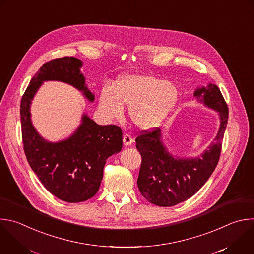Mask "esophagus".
Returning <instances> with one entry per match:
<instances>
[{
	"label": "esophagus",
	"mask_w": 254,
	"mask_h": 254,
	"mask_svg": "<svg viewBox=\"0 0 254 254\" xmlns=\"http://www.w3.org/2000/svg\"><path fill=\"white\" fill-rule=\"evenodd\" d=\"M123 141H124V144H125L126 146H128V145H130V144L133 142V138L131 137V135L126 133V134L124 135V137H123Z\"/></svg>",
	"instance_id": "obj_1"
}]
</instances>
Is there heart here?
Segmentation results:
<instances>
[{"instance_id":"heart-1","label":"heart","mask_w":254,"mask_h":254,"mask_svg":"<svg viewBox=\"0 0 254 254\" xmlns=\"http://www.w3.org/2000/svg\"><path fill=\"white\" fill-rule=\"evenodd\" d=\"M179 101L175 84L150 74L120 76L114 89L105 87L100 96V110L108 119H120L124 106L129 107V117L139 128L147 130L158 127Z\"/></svg>"}]
</instances>
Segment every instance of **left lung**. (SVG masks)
Masks as SVG:
<instances>
[{
	"label": "left lung",
	"mask_w": 254,
	"mask_h": 254,
	"mask_svg": "<svg viewBox=\"0 0 254 254\" xmlns=\"http://www.w3.org/2000/svg\"><path fill=\"white\" fill-rule=\"evenodd\" d=\"M194 97L209 109L218 112L220 127L213 141L194 158L173 156L161 140L156 127L144 130L136 138L141 155L137 187L142 196L158 206H174L195 194L209 179L218 163L222 139L228 120V108L217 86L197 88Z\"/></svg>",
	"instance_id": "1"
}]
</instances>
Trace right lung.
I'll return each instance as SVG.
<instances>
[{
    "mask_svg": "<svg viewBox=\"0 0 254 254\" xmlns=\"http://www.w3.org/2000/svg\"><path fill=\"white\" fill-rule=\"evenodd\" d=\"M81 65L82 62L73 57L44 64L23 95L20 111L24 150L33 172L52 194L70 203L88 200L98 192L108 157L123 147V131L114 125L100 126L83 114L81 124L68 138L50 142L34 127L30 108L46 80L66 82L93 102L95 96L86 86Z\"/></svg>",
    "mask_w": 254,
    "mask_h": 254,
    "instance_id": "add662e5",
    "label": "right lung"
}]
</instances>
